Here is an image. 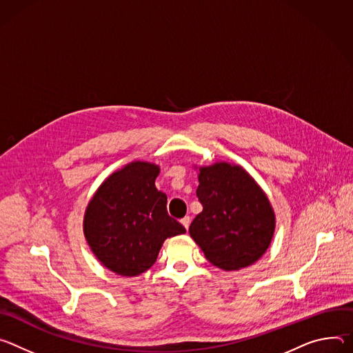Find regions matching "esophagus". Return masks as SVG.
I'll list each match as a JSON object with an SVG mask.
<instances>
[{
    "label": "esophagus",
    "mask_w": 353,
    "mask_h": 353,
    "mask_svg": "<svg viewBox=\"0 0 353 353\" xmlns=\"http://www.w3.org/2000/svg\"><path fill=\"white\" fill-rule=\"evenodd\" d=\"M181 223H182V225L188 230V228H189V224H190V217H189V216H185L183 219H181Z\"/></svg>",
    "instance_id": "obj_1"
}]
</instances>
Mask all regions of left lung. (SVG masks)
Returning a JSON list of instances; mask_svg holds the SVG:
<instances>
[{"label":"left lung","mask_w":353,"mask_h":353,"mask_svg":"<svg viewBox=\"0 0 353 353\" xmlns=\"http://www.w3.org/2000/svg\"><path fill=\"white\" fill-rule=\"evenodd\" d=\"M199 171L196 196L203 210L190 223V237L217 268L237 270L252 265L275 231L268 198L239 165L217 163Z\"/></svg>","instance_id":"1"}]
</instances>
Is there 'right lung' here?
I'll return each mask as SVG.
<instances>
[{
    "label": "right lung",
    "mask_w": 353,
    "mask_h": 353,
    "mask_svg": "<svg viewBox=\"0 0 353 353\" xmlns=\"http://www.w3.org/2000/svg\"><path fill=\"white\" fill-rule=\"evenodd\" d=\"M160 168L136 161L113 172L98 189L84 217L85 239L112 272L137 276L157 261L168 237L186 232L155 188Z\"/></svg>",
    "instance_id": "obj_1"
}]
</instances>
